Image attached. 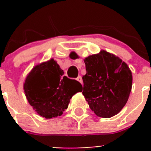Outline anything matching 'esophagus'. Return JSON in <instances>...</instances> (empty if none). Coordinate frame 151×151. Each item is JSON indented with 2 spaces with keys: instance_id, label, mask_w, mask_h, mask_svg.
<instances>
[{
  "instance_id": "1",
  "label": "esophagus",
  "mask_w": 151,
  "mask_h": 151,
  "mask_svg": "<svg viewBox=\"0 0 151 151\" xmlns=\"http://www.w3.org/2000/svg\"><path fill=\"white\" fill-rule=\"evenodd\" d=\"M77 80L78 82H80V83H81V84H83V78H82L81 76H79V77L77 78Z\"/></svg>"
}]
</instances>
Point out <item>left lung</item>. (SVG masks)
<instances>
[{
	"label": "left lung",
	"mask_w": 151,
	"mask_h": 151,
	"mask_svg": "<svg viewBox=\"0 0 151 151\" xmlns=\"http://www.w3.org/2000/svg\"><path fill=\"white\" fill-rule=\"evenodd\" d=\"M70 58L80 56L71 52ZM86 74L83 77V94L97 116L109 118L121 112L129 99L132 74L120 58L105 50L84 59Z\"/></svg>",
	"instance_id": "8db88e82"
}]
</instances>
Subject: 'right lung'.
I'll use <instances>...</instances> for the list:
<instances>
[{
	"instance_id": "1",
	"label": "right lung",
	"mask_w": 151,
	"mask_h": 151,
	"mask_svg": "<svg viewBox=\"0 0 151 151\" xmlns=\"http://www.w3.org/2000/svg\"><path fill=\"white\" fill-rule=\"evenodd\" d=\"M64 72L53 58L36 65L28 73L23 85L27 100L40 116H60L68 108L71 97L83 91L75 80L63 76Z\"/></svg>"
}]
</instances>
